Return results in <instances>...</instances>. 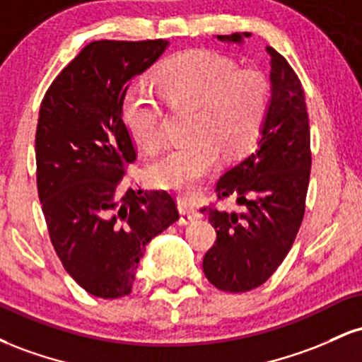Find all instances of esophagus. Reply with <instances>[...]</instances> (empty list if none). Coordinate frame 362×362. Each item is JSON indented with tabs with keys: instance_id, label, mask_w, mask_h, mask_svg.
Segmentation results:
<instances>
[{
	"instance_id": "obj_1",
	"label": "esophagus",
	"mask_w": 362,
	"mask_h": 362,
	"mask_svg": "<svg viewBox=\"0 0 362 362\" xmlns=\"http://www.w3.org/2000/svg\"><path fill=\"white\" fill-rule=\"evenodd\" d=\"M178 213H180V219H178V224H180V226H187V224H190L199 218L195 206L184 201V199H178Z\"/></svg>"
}]
</instances>
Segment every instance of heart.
<instances>
[{
    "instance_id": "b5f03b06",
    "label": "heart",
    "mask_w": 362,
    "mask_h": 362,
    "mask_svg": "<svg viewBox=\"0 0 362 362\" xmlns=\"http://www.w3.org/2000/svg\"><path fill=\"white\" fill-rule=\"evenodd\" d=\"M158 86L168 102L197 107L190 143L170 148L149 165L148 175L161 189L194 194L223 155H242L255 143L269 107V81L253 69L209 51H190L161 68ZM122 119L129 134L146 151L163 146V105L146 83L126 91Z\"/></svg>"
}]
</instances>
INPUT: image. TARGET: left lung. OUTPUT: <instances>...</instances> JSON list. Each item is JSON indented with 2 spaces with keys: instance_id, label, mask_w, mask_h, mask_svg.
<instances>
[{
  "instance_id": "left-lung-1",
  "label": "left lung",
  "mask_w": 362,
  "mask_h": 362,
  "mask_svg": "<svg viewBox=\"0 0 362 362\" xmlns=\"http://www.w3.org/2000/svg\"><path fill=\"white\" fill-rule=\"evenodd\" d=\"M248 32L218 35L242 42ZM271 56L272 95L257 149L216 184L219 201L235 199L240 211L206 206L216 242L202 260L206 277L226 293L259 288L286 259L300 231L310 184V122L305 91L289 62Z\"/></svg>"
}]
</instances>
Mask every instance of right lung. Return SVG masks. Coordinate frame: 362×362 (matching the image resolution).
<instances>
[{
    "label": "right lung",
    "mask_w": 362,
    "mask_h": 362,
    "mask_svg": "<svg viewBox=\"0 0 362 362\" xmlns=\"http://www.w3.org/2000/svg\"><path fill=\"white\" fill-rule=\"evenodd\" d=\"M168 40H95L45 91L35 132L37 190L54 250L86 293H131L146 245L178 219L173 195L132 189L136 148L122 119L129 81Z\"/></svg>",
    "instance_id": "right-lung-1"
}]
</instances>
